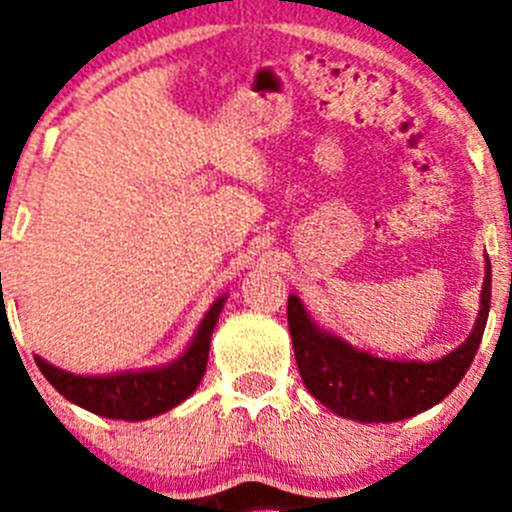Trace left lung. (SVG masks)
Returning a JSON list of instances; mask_svg holds the SVG:
<instances>
[{
  "instance_id": "left-lung-1",
  "label": "left lung",
  "mask_w": 512,
  "mask_h": 512,
  "mask_svg": "<svg viewBox=\"0 0 512 512\" xmlns=\"http://www.w3.org/2000/svg\"><path fill=\"white\" fill-rule=\"evenodd\" d=\"M492 297V266L472 333L459 348L436 361H390L354 348L320 328L297 295H289L287 320L295 359L307 392L336 415L359 423H395L433 408L454 392L477 354Z\"/></svg>"
}]
</instances>
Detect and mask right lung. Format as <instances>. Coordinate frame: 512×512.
<instances>
[{
	"mask_svg": "<svg viewBox=\"0 0 512 512\" xmlns=\"http://www.w3.org/2000/svg\"><path fill=\"white\" fill-rule=\"evenodd\" d=\"M225 300L228 297H217L212 302L187 351L171 364L140 369V372L104 374V377L63 372L40 356H35V364L66 400L89 410V413L112 420H130V423L156 418V415L166 413V410L187 400L197 390V384L202 382V374L207 369V354H210L212 330H215L217 318L223 312Z\"/></svg>",
	"mask_w": 512,
	"mask_h": 512,
	"instance_id": "right-lung-1",
	"label": "right lung"
}]
</instances>
